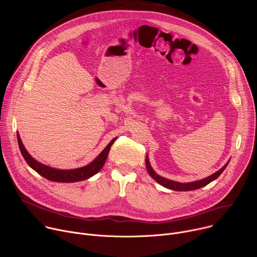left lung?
<instances>
[{
	"label": "left lung",
	"instance_id": "obj_1",
	"mask_svg": "<svg viewBox=\"0 0 257 257\" xmlns=\"http://www.w3.org/2000/svg\"><path fill=\"white\" fill-rule=\"evenodd\" d=\"M230 162V161H229ZM229 162L221 169L218 170L217 172H215L214 174L208 176L207 178H204L202 180H199V181H194V182H190V183H180V182H175V181H172V180H169V179H166L164 177H161L160 175H158L154 169L152 168L151 164H150V161H149V158L148 156H146L145 158V165H146V169H148V172L149 174L151 175V177L156 180L159 184H161L162 186L168 188V189H171V190H176V191H190V190H195V189H199L207 184H209L210 182H212L213 180H215L219 175H221L224 170L227 168Z\"/></svg>",
	"mask_w": 257,
	"mask_h": 257
}]
</instances>
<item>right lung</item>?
Wrapping results in <instances>:
<instances>
[{"instance_id": "1", "label": "right lung", "mask_w": 257, "mask_h": 257, "mask_svg": "<svg viewBox=\"0 0 257 257\" xmlns=\"http://www.w3.org/2000/svg\"><path fill=\"white\" fill-rule=\"evenodd\" d=\"M17 139H18V145H19L20 152H21L24 160L26 161V163L28 164V166L31 169H33L36 173H39L41 176L45 177L46 179H48L50 181L62 182V183L83 181V180H86V179L92 177L96 173H98L100 171V169L103 167L104 163H105V160L107 158L109 149H111L112 144L116 140V138H114L111 142H109L106 145V148L89 165H87L85 167L78 168V169L59 170V169H55V168H51L49 166H46V165L38 162L36 160H34L28 154L26 149L24 148V145H23V143L21 141V138H20V135L18 133H17Z\"/></svg>"}]
</instances>
